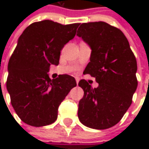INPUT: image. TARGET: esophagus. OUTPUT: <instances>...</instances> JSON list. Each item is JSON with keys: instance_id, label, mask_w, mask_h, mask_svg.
Wrapping results in <instances>:
<instances>
[{"instance_id": "esophagus-1", "label": "esophagus", "mask_w": 149, "mask_h": 149, "mask_svg": "<svg viewBox=\"0 0 149 149\" xmlns=\"http://www.w3.org/2000/svg\"><path fill=\"white\" fill-rule=\"evenodd\" d=\"M75 79H76V82H77V83H78V81H79V78H78V77H75Z\"/></svg>"}]
</instances>
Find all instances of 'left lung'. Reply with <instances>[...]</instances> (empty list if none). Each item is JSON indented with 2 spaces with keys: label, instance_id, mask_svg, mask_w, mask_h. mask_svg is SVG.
<instances>
[{
  "label": "left lung",
  "instance_id": "1",
  "mask_svg": "<svg viewBox=\"0 0 149 149\" xmlns=\"http://www.w3.org/2000/svg\"><path fill=\"white\" fill-rule=\"evenodd\" d=\"M77 35L91 49L84 71L98 83L92 88L84 79L77 116L81 123L95 130H106L120 122L132 103L137 88V63L130 43L118 28L106 22L83 23Z\"/></svg>",
  "mask_w": 149,
  "mask_h": 149
}]
</instances>
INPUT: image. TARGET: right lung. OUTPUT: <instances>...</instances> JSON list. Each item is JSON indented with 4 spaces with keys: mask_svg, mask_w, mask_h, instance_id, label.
Wrapping results in <instances>:
<instances>
[{
    "mask_svg": "<svg viewBox=\"0 0 149 149\" xmlns=\"http://www.w3.org/2000/svg\"><path fill=\"white\" fill-rule=\"evenodd\" d=\"M79 24L61 25L45 19L27 26L19 36L8 65L7 90L18 116L25 123L42 127L53 123L58 109L77 85L70 75L49 77L60 52L76 35Z\"/></svg>",
    "mask_w": 149,
    "mask_h": 149,
    "instance_id": "add662e5",
    "label": "right lung"
}]
</instances>
